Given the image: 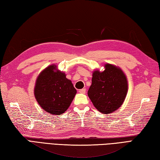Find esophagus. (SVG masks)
<instances>
[{
    "instance_id": "esophagus-1",
    "label": "esophagus",
    "mask_w": 160,
    "mask_h": 160,
    "mask_svg": "<svg viewBox=\"0 0 160 160\" xmlns=\"http://www.w3.org/2000/svg\"><path fill=\"white\" fill-rule=\"evenodd\" d=\"M78 92H79L80 93H83V94H84V93H86V88L80 89V90L78 91Z\"/></svg>"
}]
</instances>
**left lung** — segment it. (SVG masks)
<instances>
[{"instance_id": "obj_1", "label": "left lung", "mask_w": 160, "mask_h": 160, "mask_svg": "<svg viewBox=\"0 0 160 160\" xmlns=\"http://www.w3.org/2000/svg\"><path fill=\"white\" fill-rule=\"evenodd\" d=\"M127 91V79L122 70L112 64H105L103 72H93L88 96L98 110L110 114L121 107Z\"/></svg>"}]
</instances>
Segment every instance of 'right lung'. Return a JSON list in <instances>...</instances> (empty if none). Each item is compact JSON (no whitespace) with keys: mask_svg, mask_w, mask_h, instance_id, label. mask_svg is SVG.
I'll return each mask as SVG.
<instances>
[{"mask_svg":"<svg viewBox=\"0 0 160 160\" xmlns=\"http://www.w3.org/2000/svg\"><path fill=\"white\" fill-rule=\"evenodd\" d=\"M77 93L72 82L55 64L42 71L36 81L34 96L39 105L49 114L60 115L65 112Z\"/></svg>","mask_w":160,"mask_h":160,"instance_id":"add662e5","label":"right lung"}]
</instances>
